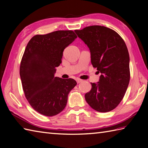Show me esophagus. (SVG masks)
<instances>
[{"label": "esophagus", "mask_w": 148, "mask_h": 148, "mask_svg": "<svg viewBox=\"0 0 148 148\" xmlns=\"http://www.w3.org/2000/svg\"><path fill=\"white\" fill-rule=\"evenodd\" d=\"M76 81H77V83H80L82 82L83 80L82 79H76Z\"/></svg>", "instance_id": "1"}]
</instances>
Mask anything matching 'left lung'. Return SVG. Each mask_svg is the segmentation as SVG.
<instances>
[{
	"label": "left lung",
	"mask_w": 148,
	"mask_h": 148,
	"mask_svg": "<svg viewBox=\"0 0 148 148\" xmlns=\"http://www.w3.org/2000/svg\"><path fill=\"white\" fill-rule=\"evenodd\" d=\"M88 47L93 67L101 73L97 84L85 94L89 106L100 112L115 109L123 99L129 84L130 57L124 40L108 27L92 25L76 30Z\"/></svg>",
	"instance_id": "8db88e82"
}]
</instances>
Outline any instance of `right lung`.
Wrapping results in <instances>:
<instances>
[{"instance_id":"add662e5","label":"right lung","mask_w":148,"mask_h":148,"mask_svg":"<svg viewBox=\"0 0 148 148\" xmlns=\"http://www.w3.org/2000/svg\"><path fill=\"white\" fill-rule=\"evenodd\" d=\"M77 38L72 30L34 36L22 56L20 75L26 99L40 114L53 116L65 108L69 92L76 85L71 78L55 77L64 49Z\"/></svg>"}]
</instances>
